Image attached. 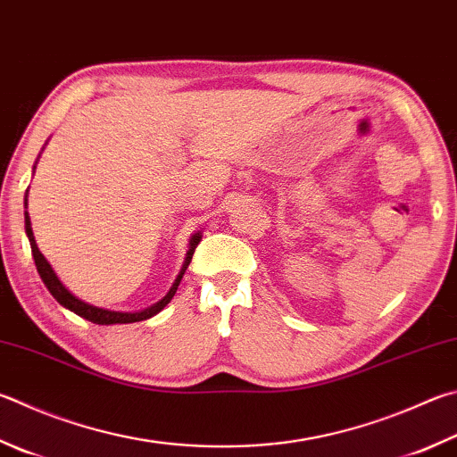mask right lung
Masks as SVG:
<instances>
[{
    "mask_svg": "<svg viewBox=\"0 0 457 457\" xmlns=\"http://www.w3.org/2000/svg\"><path fill=\"white\" fill-rule=\"evenodd\" d=\"M39 157V155H37ZM37 163V162H36ZM36 163H33V171H36ZM28 192L29 187L26 189V200H23V204H26V236L29 239V245H31V255L33 260H36V268H37V273L41 281H44L46 287L49 289V294H52L57 303L63 305L65 310L73 312L76 315H79V318H84L91 323H97V326H113V323H134V321H144V320H149L154 318L155 313H160L165 305H168L171 302V297L176 295L178 292V286L181 278H184V273L187 270L189 262H192V255L195 252L197 244L202 242V231H195V234H192V237H189V245H187V253H186V260H184V265H181V270L178 273L176 281H173V286L170 287V292L165 294L160 302L149 305V308L145 310H139V312H118V310H107V308H99V305H94V303H87L84 300H79L78 295H73L68 287H65L62 284V279L57 278V273L54 271L52 263H49L46 260V255L39 252V247L36 244V236H33V229H31V220H29V213H28Z\"/></svg>",
    "mask_w": 457,
    "mask_h": 457,
    "instance_id": "right-lung-1",
    "label": "right lung"
}]
</instances>
